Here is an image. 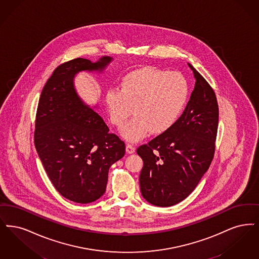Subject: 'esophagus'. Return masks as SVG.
<instances>
[{"mask_svg": "<svg viewBox=\"0 0 259 259\" xmlns=\"http://www.w3.org/2000/svg\"><path fill=\"white\" fill-rule=\"evenodd\" d=\"M125 150H126V152L128 154H133V153L135 152V147L134 145H132V144H126Z\"/></svg>", "mask_w": 259, "mask_h": 259, "instance_id": "obj_1", "label": "esophagus"}]
</instances>
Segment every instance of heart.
<instances>
[{
  "instance_id": "obj_1",
  "label": "heart",
  "mask_w": 259,
  "mask_h": 259,
  "mask_svg": "<svg viewBox=\"0 0 259 259\" xmlns=\"http://www.w3.org/2000/svg\"><path fill=\"white\" fill-rule=\"evenodd\" d=\"M189 96V82L181 72L146 67L125 74L119 90L107 91L105 104L109 120L117 127L123 125L133 108L135 116L121 134L135 142L150 132L161 135L170 130L179 120Z\"/></svg>"
}]
</instances>
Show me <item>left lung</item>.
I'll use <instances>...</instances> for the list:
<instances>
[{"label":"left lung","mask_w":259,"mask_h":259,"mask_svg":"<svg viewBox=\"0 0 259 259\" xmlns=\"http://www.w3.org/2000/svg\"><path fill=\"white\" fill-rule=\"evenodd\" d=\"M195 85L179 120L136 152L143 159L140 191L147 201L169 207L187 198L208 170L215 149L219 105L213 88L189 64Z\"/></svg>","instance_id":"obj_1"}]
</instances>
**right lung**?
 I'll return each mask as SVG.
<instances>
[{
  "mask_svg": "<svg viewBox=\"0 0 259 259\" xmlns=\"http://www.w3.org/2000/svg\"><path fill=\"white\" fill-rule=\"evenodd\" d=\"M112 58L97 63L76 58L58 66L45 83L35 115L34 146L59 193L86 204L105 192L108 170L125 153L124 141L110 134L101 116L79 99L73 87L81 70H102Z\"/></svg>",
  "mask_w": 259,
  "mask_h": 259,
  "instance_id": "right-lung-1",
  "label": "right lung"
}]
</instances>
